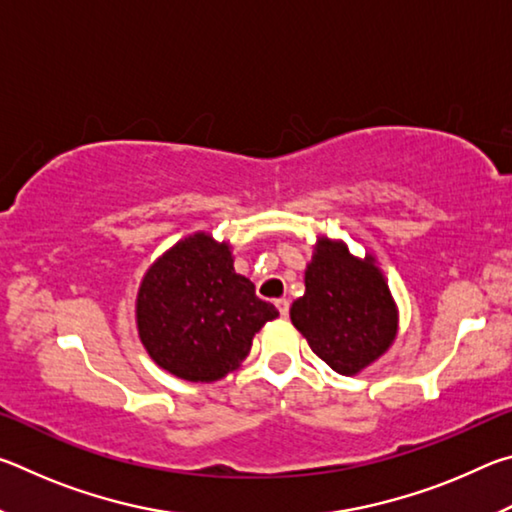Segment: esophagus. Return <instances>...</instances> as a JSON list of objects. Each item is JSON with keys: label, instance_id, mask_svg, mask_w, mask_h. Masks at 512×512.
<instances>
[{"label": "esophagus", "instance_id": "obj_1", "mask_svg": "<svg viewBox=\"0 0 512 512\" xmlns=\"http://www.w3.org/2000/svg\"><path fill=\"white\" fill-rule=\"evenodd\" d=\"M275 307H277V311H280V316H284V318L289 316V300L287 298L275 300Z\"/></svg>", "mask_w": 512, "mask_h": 512}]
</instances>
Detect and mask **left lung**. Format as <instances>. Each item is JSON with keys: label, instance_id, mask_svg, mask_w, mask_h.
<instances>
[{"label": "left lung", "instance_id": "8db88e82", "mask_svg": "<svg viewBox=\"0 0 512 512\" xmlns=\"http://www.w3.org/2000/svg\"><path fill=\"white\" fill-rule=\"evenodd\" d=\"M291 323L311 352L352 377L391 348L400 311L375 255L357 257L341 239L318 237L305 268V296L293 300Z\"/></svg>", "mask_w": 512, "mask_h": 512}]
</instances>
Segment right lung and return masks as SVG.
I'll return each instance as SVG.
<instances>
[{"label":"right lung","mask_w":512,"mask_h":512,"mask_svg":"<svg viewBox=\"0 0 512 512\" xmlns=\"http://www.w3.org/2000/svg\"><path fill=\"white\" fill-rule=\"evenodd\" d=\"M277 316L235 271L232 246L210 232H194L155 259L135 300L144 350L162 370L194 384L237 370L253 336Z\"/></svg>","instance_id":"right-lung-1"}]
</instances>
